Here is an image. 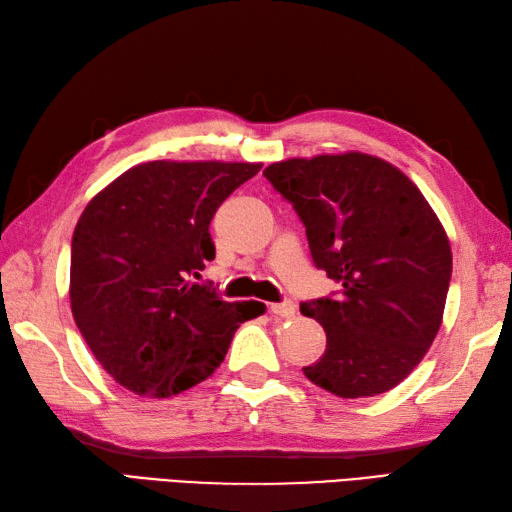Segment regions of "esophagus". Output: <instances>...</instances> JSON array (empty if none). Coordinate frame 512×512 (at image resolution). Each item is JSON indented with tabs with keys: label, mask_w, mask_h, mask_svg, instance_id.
<instances>
[{
	"label": "esophagus",
	"mask_w": 512,
	"mask_h": 512,
	"mask_svg": "<svg viewBox=\"0 0 512 512\" xmlns=\"http://www.w3.org/2000/svg\"><path fill=\"white\" fill-rule=\"evenodd\" d=\"M269 310L276 317H280V319H291V317H295V313H297V308H295V304L293 302H280V304H271L269 306Z\"/></svg>",
	"instance_id": "1"
}]
</instances>
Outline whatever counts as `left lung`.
I'll return each mask as SVG.
<instances>
[{"label":"left lung","instance_id":"8db88e82","mask_svg":"<svg viewBox=\"0 0 512 512\" xmlns=\"http://www.w3.org/2000/svg\"><path fill=\"white\" fill-rule=\"evenodd\" d=\"M263 176L302 219L317 269L341 295L299 306L326 330L304 376L345 400L386 393L426 356L441 328L452 249L404 173L347 152L273 162Z\"/></svg>","mask_w":512,"mask_h":512}]
</instances>
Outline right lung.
I'll return each mask as SVG.
<instances>
[{"instance_id": "1", "label": "right lung", "mask_w": 512, "mask_h": 512, "mask_svg": "<svg viewBox=\"0 0 512 512\" xmlns=\"http://www.w3.org/2000/svg\"><path fill=\"white\" fill-rule=\"evenodd\" d=\"M260 167L152 160L84 208L71 241V313L97 363L128 391L191 389L223 363L236 328L265 313L189 282L215 258L217 208Z\"/></svg>"}]
</instances>
